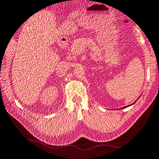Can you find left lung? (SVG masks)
I'll return each instance as SVG.
<instances>
[{
	"instance_id": "obj_1",
	"label": "left lung",
	"mask_w": 159,
	"mask_h": 159,
	"mask_svg": "<svg viewBox=\"0 0 159 159\" xmlns=\"http://www.w3.org/2000/svg\"><path fill=\"white\" fill-rule=\"evenodd\" d=\"M134 103H135V102H134ZM134 103H133V104H134ZM125 107H127V106H125ZM124 108H125V107H124Z\"/></svg>"
}]
</instances>
